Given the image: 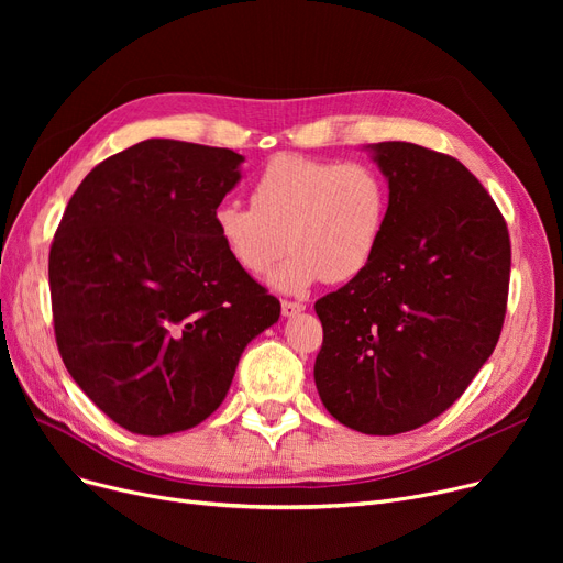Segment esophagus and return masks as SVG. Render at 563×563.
<instances>
[{
  "instance_id": "1",
  "label": "esophagus",
  "mask_w": 563,
  "mask_h": 563,
  "mask_svg": "<svg viewBox=\"0 0 563 563\" xmlns=\"http://www.w3.org/2000/svg\"><path fill=\"white\" fill-rule=\"evenodd\" d=\"M280 310H283V317H297L299 312L306 310V306L299 301H283Z\"/></svg>"
}]
</instances>
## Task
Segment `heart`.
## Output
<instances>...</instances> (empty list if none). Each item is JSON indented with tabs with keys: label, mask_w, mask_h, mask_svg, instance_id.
<instances>
[{
	"label": "heart",
	"mask_w": 563,
	"mask_h": 563,
	"mask_svg": "<svg viewBox=\"0 0 563 563\" xmlns=\"http://www.w3.org/2000/svg\"><path fill=\"white\" fill-rule=\"evenodd\" d=\"M390 210V191L367 164L280 153L251 189V207L223 200L212 228L225 255L251 278L269 276L283 294H306L321 280L346 283L374 262Z\"/></svg>",
	"instance_id": "1"
}]
</instances>
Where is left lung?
<instances>
[{
    "label": "left lung",
    "instance_id": "1",
    "mask_svg": "<svg viewBox=\"0 0 563 563\" xmlns=\"http://www.w3.org/2000/svg\"><path fill=\"white\" fill-rule=\"evenodd\" d=\"M390 210L374 262L314 303V383L361 433L412 431L448 410L490 358L507 312L511 244L459 159L406 141L365 145Z\"/></svg>",
    "mask_w": 563,
    "mask_h": 563
}]
</instances>
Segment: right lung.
Returning a JSON list of instances; mask_svg holds the SVG:
<instances>
[{
  "mask_svg": "<svg viewBox=\"0 0 563 563\" xmlns=\"http://www.w3.org/2000/svg\"><path fill=\"white\" fill-rule=\"evenodd\" d=\"M242 164L228 147L147 139L88 173L58 223V351L86 397L132 433L210 418L249 342L280 317L212 228Z\"/></svg>",
  "mask_w": 563,
  "mask_h": 563,
  "instance_id": "add662e5",
  "label": "right lung"
}]
</instances>
